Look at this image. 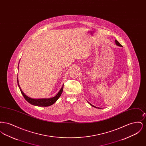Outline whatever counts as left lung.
<instances>
[{
    "instance_id": "8db88e82",
    "label": "left lung",
    "mask_w": 146,
    "mask_h": 146,
    "mask_svg": "<svg viewBox=\"0 0 146 146\" xmlns=\"http://www.w3.org/2000/svg\"><path fill=\"white\" fill-rule=\"evenodd\" d=\"M115 44H117V45H118V46H122V45H121V44H120V43H119V42H118V41L117 40H115ZM89 104H90L91 106L94 107H95V108H97V107H95V106H93L92 104H90V103H89Z\"/></svg>"
}]
</instances>
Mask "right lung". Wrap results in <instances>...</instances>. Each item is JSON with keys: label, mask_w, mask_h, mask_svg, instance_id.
Wrapping results in <instances>:
<instances>
[{"label": "right lung", "mask_w": 146, "mask_h": 146, "mask_svg": "<svg viewBox=\"0 0 146 146\" xmlns=\"http://www.w3.org/2000/svg\"><path fill=\"white\" fill-rule=\"evenodd\" d=\"M17 83H18V86L20 89L21 93L22 94V95L23 96L24 98H25V100L28 102L29 104H33L34 106H40V107H48L52 104H54V103H55L56 101L58 99V98L60 97V96L61 95V94L62 92L63 89V85L62 87V88L60 89V90L59 91V92H58V94L56 95L55 97H52L50 98H41V99H33V98H31L30 97H28L27 96H26L23 92L21 90V88L20 86V85L19 84V80H18V78H17Z\"/></svg>", "instance_id": "add662e5"}]
</instances>
